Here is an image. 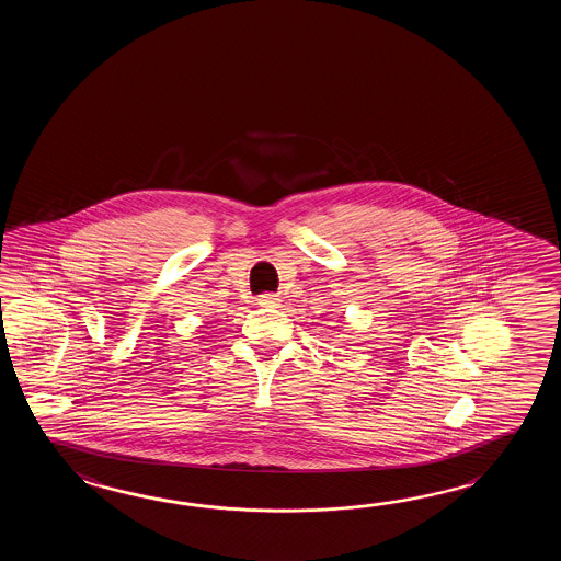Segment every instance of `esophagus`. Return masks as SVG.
<instances>
[{
	"label": "esophagus",
	"instance_id": "1",
	"mask_svg": "<svg viewBox=\"0 0 561 561\" xmlns=\"http://www.w3.org/2000/svg\"><path fill=\"white\" fill-rule=\"evenodd\" d=\"M256 300H259V305H261V307H268V309H273V307H278V305H280V298L273 295V293H264V295H261Z\"/></svg>",
	"mask_w": 561,
	"mask_h": 561
}]
</instances>
